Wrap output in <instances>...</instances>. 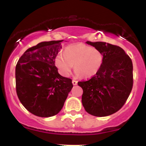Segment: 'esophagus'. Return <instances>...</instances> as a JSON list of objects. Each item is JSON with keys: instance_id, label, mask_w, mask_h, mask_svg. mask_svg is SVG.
<instances>
[{"instance_id": "34e87169", "label": "esophagus", "mask_w": 146, "mask_h": 146, "mask_svg": "<svg viewBox=\"0 0 146 146\" xmlns=\"http://www.w3.org/2000/svg\"><path fill=\"white\" fill-rule=\"evenodd\" d=\"M72 83H73V84L74 85V86H75V85L78 84V82L75 81V80H73V81H72Z\"/></svg>"}]
</instances>
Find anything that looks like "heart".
Here are the masks:
<instances>
[{
	"mask_svg": "<svg viewBox=\"0 0 146 146\" xmlns=\"http://www.w3.org/2000/svg\"><path fill=\"white\" fill-rule=\"evenodd\" d=\"M55 63L63 76L71 75L74 64L77 77L82 75L84 78H90L101 69L104 55L98 48L80 43L66 46L64 52L57 55Z\"/></svg>",
	"mask_w": 146,
	"mask_h": 146,
	"instance_id": "obj_1",
	"label": "heart"
}]
</instances>
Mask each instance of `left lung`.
I'll list each match as a JSON object with an SVG mask.
<instances>
[{
  "instance_id": "8db88e82",
  "label": "left lung",
  "mask_w": 146,
  "mask_h": 146,
  "mask_svg": "<svg viewBox=\"0 0 146 146\" xmlns=\"http://www.w3.org/2000/svg\"><path fill=\"white\" fill-rule=\"evenodd\" d=\"M102 52L104 63L95 76L78 83L83 89L82 105L95 117H106L123 106L133 84L132 60L123 48L103 42L87 41Z\"/></svg>"
}]
</instances>
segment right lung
<instances>
[{"mask_svg": "<svg viewBox=\"0 0 146 146\" xmlns=\"http://www.w3.org/2000/svg\"><path fill=\"white\" fill-rule=\"evenodd\" d=\"M62 40L42 42L28 48L16 66V93L28 111L41 117L58 114L73 88L71 79L59 74L55 59Z\"/></svg>", "mask_w": 146, "mask_h": 146, "instance_id": "obj_1", "label": "right lung"}]
</instances>
